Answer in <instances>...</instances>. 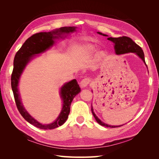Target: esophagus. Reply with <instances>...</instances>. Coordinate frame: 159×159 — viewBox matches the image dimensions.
<instances>
[{
	"label": "esophagus",
	"instance_id": "obj_1",
	"mask_svg": "<svg viewBox=\"0 0 159 159\" xmlns=\"http://www.w3.org/2000/svg\"><path fill=\"white\" fill-rule=\"evenodd\" d=\"M91 79L89 78H85L80 81V86L81 88H85L90 83Z\"/></svg>",
	"mask_w": 159,
	"mask_h": 159
}]
</instances>
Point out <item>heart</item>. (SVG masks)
Returning <instances> with one entry per match:
<instances>
[{
  "label": "heart",
  "instance_id": "b5f03b06",
  "mask_svg": "<svg viewBox=\"0 0 159 159\" xmlns=\"http://www.w3.org/2000/svg\"><path fill=\"white\" fill-rule=\"evenodd\" d=\"M95 52V49L93 47H89L87 51L88 54L89 55H92ZM104 55H105V54L103 52H99L98 54V57H99V58H102V57H103L104 56Z\"/></svg>",
  "mask_w": 159,
  "mask_h": 159
}]
</instances>
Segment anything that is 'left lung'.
<instances>
[{"label": "left lung", "instance_id": "1", "mask_svg": "<svg viewBox=\"0 0 159 159\" xmlns=\"http://www.w3.org/2000/svg\"><path fill=\"white\" fill-rule=\"evenodd\" d=\"M98 33L99 34L103 35L104 36H107V35L104 34H102L101 32H98ZM107 40L111 41L115 44L114 48H115V53H116L117 54L120 55V54H126V53H129V52L135 53V54L140 57V58L142 59V60L144 61V63L146 64L145 60V55H144V52L142 48L139 45H137L136 43L131 39V38H130L127 36H122V37H119V38L109 37L107 38ZM91 111H92L93 115L94 116L96 121H97L99 125H101L107 127H111V128L118 127H121L123 125H119V126L109 125L105 124V123L102 122L94 113L92 105H91Z\"/></svg>", "mask_w": 159, "mask_h": 159}]
</instances>
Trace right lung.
I'll use <instances>...</instances> for the list:
<instances>
[{"label":"right lung","mask_w":159,"mask_h":159,"mask_svg":"<svg viewBox=\"0 0 159 159\" xmlns=\"http://www.w3.org/2000/svg\"><path fill=\"white\" fill-rule=\"evenodd\" d=\"M74 31H75V27H61L49 32L36 33L28 38L14 56V68L11 75V87L16 107L26 121L39 129H53L62 125L68 117L71 103L75 96L80 92V88L76 80H71L62 86L60 95L63 101V106L61 113L54 122L43 125L34 119L23 107L18 89L20 77L34 56L49 49L54 45V40L56 38H64L63 36L64 34H69Z\"/></svg>","instance_id":"right-lung-1"}]
</instances>
